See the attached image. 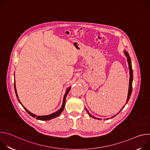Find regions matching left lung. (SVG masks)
<instances>
[{"instance_id":"8db88e82","label":"left lung","mask_w":150,"mask_h":150,"mask_svg":"<svg viewBox=\"0 0 150 150\" xmlns=\"http://www.w3.org/2000/svg\"><path fill=\"white\" fill-rule=\"evenodd\" d=\"M125 55L126 56V57H127V62H128V65H129V74H130V79H129V91H128V94H127V101H126V103H127V101H129V98H130V97H131V93H132V81H133V71H132V64H131V58H130V56H129V53H128L127 52H125ZM125 108V106L123 107V108L120 110V112L123 109ZM86 110H87V113H88V114L89 115V116H91V117H93V118H94V119H98V120H101V119H99V118H97V117H94L93 116H92L89 112H88V111L86 109ZM120 112H119V113H117V114L118 113H120ZM116 115H115V116H112V118H113V117H114L115 116H116Z\"/></svg>"}]
</instances>
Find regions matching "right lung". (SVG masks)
I'll return each instance as SVG.
<instances>
[{
  "label": "right lung",
  "mask_w": 150,
  "mask_h": 150,
  "mask_svg": "<svg viewBox=\"0 0 150 150\" xmlns=\"http://www.w3.org/2000/svg\"><path fill=\"white\" fill-rule=\"evenodd\" d=\"M14 88H15V94H16V97H17V98H18L19 102L20 103V104L23 105V104H21V103L20 102V101H19V99H18V95H17L16 90V87H15V81H14ZM70 90H71V87H69V88L67 89L65 96H64L63 100V104H62V107H61V108H60L59 110H57L56 112L53 113H52V114H51V115H46V116H37V115H34V114H33L32 113L30 112L28 110H27L23 105V107L24 108V109L26 110V112H27L30 116H31L33 117H36V119H38V120H50V119H53V118H54V117H56L59 116L60 115V113L63 112V110H64V108H65V105L66 97H67V95H68L69 91H70Z\"/></svg>",
  "instance_id": "add662e5"
}]
</instances>
